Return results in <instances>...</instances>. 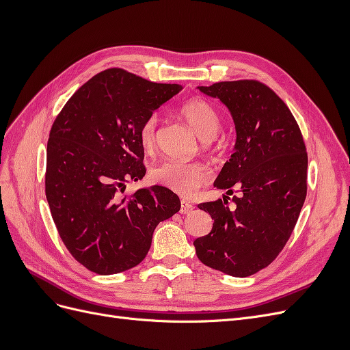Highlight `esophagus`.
<instances>
[{
  "instance_id": "obj_1",
  "label": "esophagus",
  "mask_w": 350,
  "mask_h": 350,
  "mask_svg": "<svg viewBox=\"0 0 350 350\" xmlns=\"http://www.w3.org/2000/svg\"><path fill=\"white\" fill-rule=\"evenodd\" d=\"M194 210V206L193 204H189L188 201H185V200H183L181 201V215H188V213H191V211Z\"/></svg>"
}]
</instances>
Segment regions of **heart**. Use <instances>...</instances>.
<instances>
[{
	"label": "heart",
	"instance_id": "b5f03b06",
	"mask_svg": "<svg viewBox=\"0 0 350 350\" xmlns=\"http://www.w3.org/2000/svg\"><path fill=\"white\" fill-rule=\"evenodd\" d=\"M179 113L187 124L191 126L193 131L203 140V147L206 150L211 149V139H215L220 129V118L215 108L203 99L193 98L188 99L181 108ZM157 115L150 113L143 121L140 126V142L144 147H152L156 142L157 130ZM152 179L162 187H166L172 191L189 196L204 185L208 179V171L203 163H183L169 161L159 163L152 169Z\"/></svg>",
	"mask_w": 350,
	"mask_h": 350
}]
</instances>
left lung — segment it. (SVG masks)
<instances>
[{
  "mask_svg": "<svg viewBox=\"0 0 350 350\" xmlns=\"http://www.w3.org/2000/svg\"><path fill=\"white\" fill-rule=\"evenodd\" d=\"M224 102L237 130L234 153L215 187L235 189L234 208L224 200L207 201L213 228L197 238L198 260L235 278H247L276 260L291 238L306 197L308 154L299 125L286 103L258 80L219 81L200 86Z\"/></svg>",
  "mask_w": 350,
  "mask_h": 350,
  "instance_id": "8db88e82",
  "label": "left lung"
}]
</instances>
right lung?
Returning <instances> with one entry per match:
<instances>
[{
    "instance_id": "right-lung-1",
    "label": "right lung",
    "mask_w": 350,
    "mask_h": 350,
    "mask_svg": "<svg viewBox=\"0 0 350 350\" xmlns=\"http://www.w3.org/2000/svg\"><path fill=\"white\" fill-rule=\"evenodd\" d=\"M181 89L109 68L84 83L52 124L45 174L51 215L71 256L93 273L140 264L156 226L181 208L161 185L124 194L126 183L146 174L143 121Z\"/></svg>"
}]
</instances>
